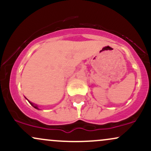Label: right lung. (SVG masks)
<instances>
[{
    "instance_id": "obj_1",
    "label": "right lung",
    "mask_w": 151,
    "mask_h": 151,
    "mask_svg": "<svg viewBox=\"0 0 151 151\" xmlns=\"http://www.w3.org/2000/svg\"><path fill=\"white\" fill-rule=\"evenodd\" d=\"M29 103H30V104H31V105H32V106H33V107H34V108H35L36 109H38L37 106H36V105H34V104L31 103V102H30V101H29Z\"/></svg>"
}]
</instances>
